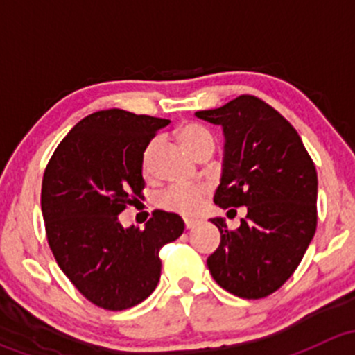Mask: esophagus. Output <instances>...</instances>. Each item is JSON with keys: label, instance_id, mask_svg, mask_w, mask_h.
<instances>
[{"label": "esophagus", "instance_id": "34e87169", "mask_svg": "<svg viewBox=\"0 0 355 355\" xmlns=\"http://www.w3.org/2000/svg\"><path fill=\"white\" fill-rule=\"evenodd\" d=\"M185 228H187V230H191V228H194L196 225L199 223V220H194V218H185Z\"/></svg>", "mask_w": 355, "mask_h": 355}]
</instances>
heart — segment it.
<instances>
[{
	"label": "heart",
	"instance_id": "b5f03b06",
	"mask_svg": "<svg viewBox=\"0 0 355 355\" xmlns=\"http://www.w3.org/2000/svg\"><path fill=\"white\" fill-rule=\"evenodd\" d=\"M178 141L192 156L199 155L204 148H214V137L206 127L199 123H185L177 132ZM153 144H149L144 151V166H148L151 157ZM204 189L198 185H184V187H171L159 196V204L168 211L182 214H194L199 209Z\"/></svg>",
	"mask_w": 355,
	"mask_h": 355
}]
</instances>
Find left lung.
Listing matches in <instances>:
<instances>
[{
    "label": "left lung",
    "instance_id": "left-lung-1",
    "mask_svg": "<svg viewBox=\"0 0 355 355\" xmlns=\"http://www.w3.org/2000/svg\"><path fill=\"white\" fill-rule=\"evenodd\" d=\"M196 116L223 130L214 204L247 207L235 232L211 218L221 241L207 268L221 288L263 299L292 277L316 232L318 175L295 128L261 99L239 96Z\"/></svg>",
    "mask_w": 355,
    "mask_h": 355
}]
</instances>
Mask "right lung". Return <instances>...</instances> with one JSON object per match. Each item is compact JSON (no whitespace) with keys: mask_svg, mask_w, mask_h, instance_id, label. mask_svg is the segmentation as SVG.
I'll return each mask as SVG.
<instances>
[{"mask_svg":"<svg viewBox=\"0 0 355 355\" xmlns=\"http://www.w3.org/2000/svg\"><path fill=\"white\" fill-rule=\"evenodd\" d=\"M168 123L118 108L96 111L68 132L44 171L41 207L53 256L103 309L148 299L161 277L159 249L184 234L177 213L156 211L142 230L118 220L141 198L144 151Z\"/></svg>","mask_w":355,"mask_h":355,"instance_id":"right-lung-1","label":"right lung"}]
</instances>
